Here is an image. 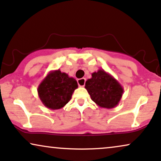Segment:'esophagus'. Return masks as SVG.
<instances>
[{
	"instance_id": "34e87169",
	"label": "esophagus",
	"mask_w": 161,
	"mask_h": 161,
	"mask_svg": "<svg viewBox=\"0 0 161 161\" xmlns=\"http://www.w3.org/2000/svg\"><path fill=\"white\" fill-rule=\"evenodd\" d=\"M85 81H86V79L85 78H82V79H78V80H77V82H78L79 86L84 87L85 85Z\"/></svg>"
}]
</instances>
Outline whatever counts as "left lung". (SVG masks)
I'll list each match as a JSON object with an SVG mask.
<instances>
[{
	"mask_svg": "<svg viewBox=\"0 0 161 161\" xmlns=\"http://www.w3.org/2000/svg\"><path fill=\"white\" fill-rule=\"evenodd\" d=\"M85 87L99 108L107 109L116 107L124 93L119 81L103 69L93 72L91 78L85 82Z\"/></svg>",
	"mask_w": 161,
	"mask_h": 161,
	"instance_id": "obj_1",
	"label": "left lung"
}]
</instances>
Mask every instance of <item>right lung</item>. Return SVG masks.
Here are the masks:
<instances>
[{"mask_svg":"<svg viewBox=\"0 0 161 161\" xmlns=\"http://www.w3.org/2000/svg\"><path fill=\"white\" fill-rule=\"evenodd\" d=\"M77 87L76 79L58 69L48 72L38 86L37 93L44 106L50 110H58L71 99Z\"/></svg>","mask_w":161,"mask_h":161,"instance_id":"right-lung-1","label":"right lung"}]
</instances>
